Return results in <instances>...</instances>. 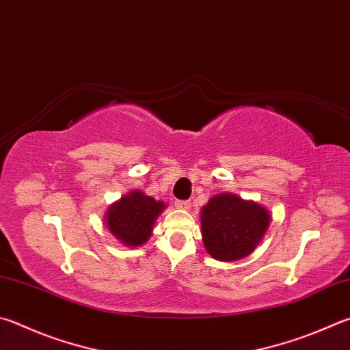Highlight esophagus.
<instances>
[{
	"label": "esophagus",
	"instance_id": "1",
	"mask_svg": "<svg viewBox=\"0 0 350 350\" xmlns=\"http://www.w3.org/2000/svg\"><path fill=\"white\" fill-rule=\"evenodd\" d=\"M174 205H176V208H179V209H188L189 206H191V202H189V200H176Z\"/></svg>",
	"mask_w": 350,
	"mask_h": 350
}]
</instances>
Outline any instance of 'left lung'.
I'll list each match as a JSON object with an SVG mask.
<instances>
[{
  "mask_svg": "<svg viewBox=\"0 0 350 350\" xmlns=\"http://www.w3.org/2000/svg\"><path fill=\"white\" fill-rule=\"evenodd\" d=\"M269 224L268 208L232 193L215 194L200 209L203 246L219 262H236L250 256Z\"/></svg>",
  "mask_w": 350,
  "mask_h": 350,
  "instance_id": "left-lung-1",
  "label": "left lung"
}]
</instances>
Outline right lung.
Returning <instances> with one entry per match:
<instances>
[{
	"mask_svg": "<svg viewBox=\"0 0 350 350\" xmlns=\"http://www.w3.org/2000/svg\"><path fill=\"white\" fill-rule=\"evenodd\" d=\"M165 208L167 205L162 200L133 189L111 203L105 211L104 221L107 230L119 240V243L137 247L148 241L159 214H162Z\"/></svg>",
	"mask_w": 350,
	"mask_h": 350,
	"instance_id": "obj_1",
	"label": "right lung"
}]
</instances>
